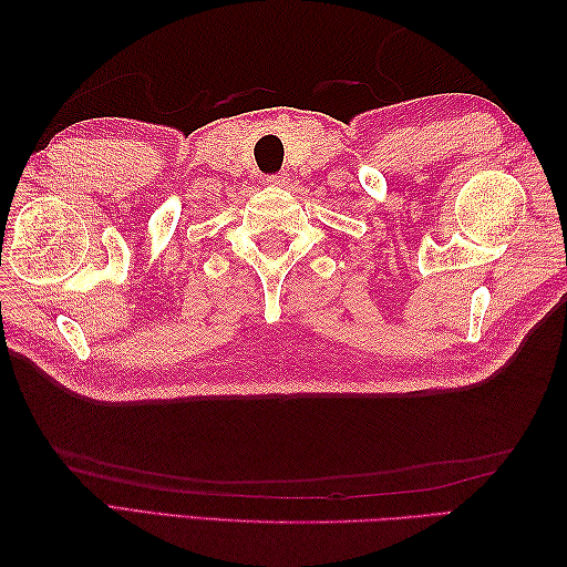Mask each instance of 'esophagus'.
Segmentation results:
<instances>
[{
  "mask_svg": "<svg viewBox=\"0 0 567 567\" xmlns=\"http://www.w3.org/2000/svg\"><path fill=\"white\" fill-rule=\"evenodd\" d=\"M268 183L272 185V187H285V185H290V173H280V175H272Z\"/></svg>",
  "mask_w": 567,
  "mask_h": 567,
  "instance_id": "1",
  "label": "esophagus"
}]
</instances>
